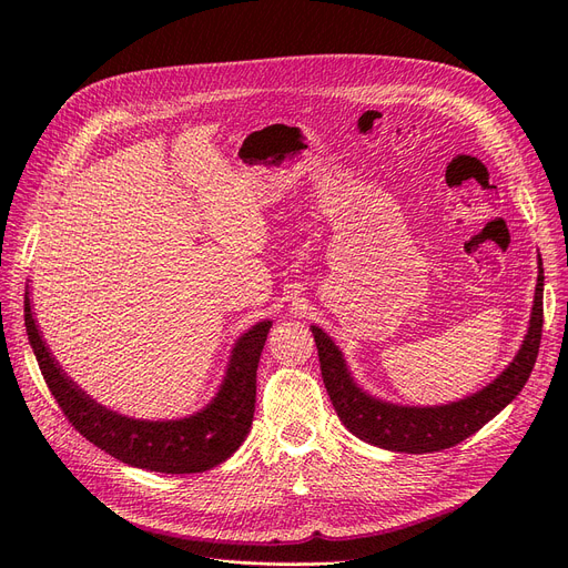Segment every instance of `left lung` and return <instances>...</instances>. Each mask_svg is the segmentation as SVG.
<instances>
[{
	"mask_svg": "<svg viewBox=\"0 0 568 568\" xmlns=\"http://www.w3.org/2000/svg\"><path fill=\"white\" fill-rule=\"evenodd\" d=\"M544 329V262L539 257L534 306L525 341L506 366L481 392L446 405H398L371 396L354 382L341 347L320 326H311L322 379L345 428L359 439L398 454H433L460 444L509 405L534 368Z\"/></svg>",
	"mask_w": 568,
	"mask_h": 568,
	"instance_id": "1",
	"label": "left lung"
}]
</instances>
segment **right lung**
Returning a JSON list of instances; mask_svg holds the SVG:
<instances>
[{"label":"right lung","instance_id":"1","mask_svg":"<svg viewBox=\"0 0 568 568\" xmlns=\"http://www.w3.org/2000/svg\"><path fill=\"white\" fill-rule=\"evenodd\" d=\"M24 326L48 389L67 419L101 452L131 467L163 474L206 471L227 460L251 430L257 364L266 334L272 329V320L253 324L246 334L236 338L225 377L212 400L184 419L163 422L133 419V416L108 409L82 392L45 345L34 320L29 290L24 292Z\"/></svg>","mask_w":568,"mask_h":568}]
</instances>
